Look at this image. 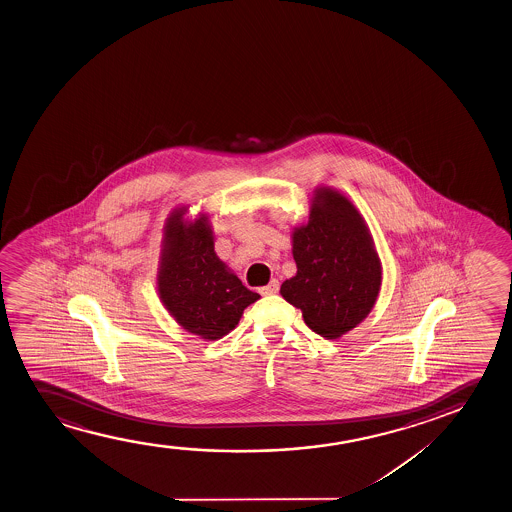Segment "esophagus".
<instances>
[{
  "mask_svg": "<svg viewBox=\"0 0 512 512\" xmlns=\"http://www.w3.org/2000/svg\"><path fill=\"white\" fill-rule=\"evenodd\" d=\"M280 290V281L278 280H271V283L269 285H266V287L260 288V294L262 295H273L276 294Z\"/></svg>",
  "mask_w": 512,
  "mask_h": 512,
  "instance_id": "1",
  "label": "esophagus"
}]
</instances>
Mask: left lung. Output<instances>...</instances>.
<instances>
[{
	"mask_svg": "<svg viewBox=\"0 0 512 512\" xmlns=\"http://www.w3.org/2000/svg\"><path fill=\"white\" fill-rule=\"evenodd\" d=\"M309 203L308 222L292 231L297 273L280 294L309 329L339 339L371 313L383 267L364 217L343 192L316 187Z\"/></svg>",
	"mask_w": 512,
	"mask_h": 512,
	"instance_id": "1",
	"label": "left lung"
}]
</instances>
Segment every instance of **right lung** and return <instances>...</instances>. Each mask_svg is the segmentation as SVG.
Wrapping results in <instances>:
<instances>
[{
  "mask_svg": "<svg viewBox=\"0 0 512 512\" xmlns=\"http://www.w3.org/2000/svg\"><path fill=\"white\" fill-rule=\"evenodd\" d=\"M187 213L189 206L176 208L162 227L157 292L180 327L204 341H217L236 329L243 311L260 295L218 259L208 215L189 220Z\"/></svg>",
  "mask_w": 512,
  "mask_h": 512,
  "instance_id": "obj_1",
  "label": "right lung"
}]
</instances>
